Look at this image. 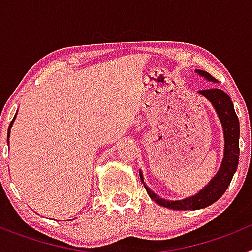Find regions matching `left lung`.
Masks as SVG:
<instances>
[{"label": "left lung", "instance_id": "1", "mask_svg": "<svg viewBox=\"0 0 252 252\" xmlns=\"http://www.w3.org/2000/svg\"><path fill=\"white\" fill-rule=\"evenodd\" d=\"M195 73L203 77L208 82H213V83L217 82L209 73L201 70V69H195ZM199 94L203 95L204 98H207L212 103L218 119H220V122L222 125L224 137L223 159H222V164L217 173H216V175L209 180V183L204 188H202L197 194L192 195V197L178 199V201H169V199H164V198H160L159 195L155 194L144 183V177H142V173L140 170V178H141V182L144 183L149 197L154 202H157L159 206L165 207V208L169 209H175V211L193 209V211H195V209L206 208V207L217 202L230 186L233 174L236 173V169L239 165L240 122L235 112V108H233V103L231 101L230 95L224 93L222 90H218V88L199 91Z\"/></svg>", "mask_w": 252, "mask_h": 252}]
</instances>
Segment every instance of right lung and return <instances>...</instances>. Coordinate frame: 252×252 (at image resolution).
Segmentation results:
<instances>
[{
  "mask_svg": "<svg viewBox=\"0 0 252 252\" xmlns=\"http://www.w3.org/2000/svg\"><path fill=\"white\" fill-rule=\"evenodd\" d=\"M17 115V113H16ZM16 115H15V117H13V120L11 121L10 126H8V131H7V142H8V137H10V132H11V127H12V125H13V121H15V119H16Z\"/></svg>",
  "mask_w": 252,
  "mask_h": 252,
  "instance_id": "1",
  "label": "right lung"
}]
</instances>
